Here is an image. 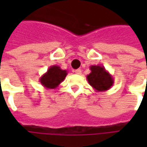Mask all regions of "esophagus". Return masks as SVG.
I'll return each mask as SVG.
<instances>
[{"instance_id":"esophagus-1","label":"esophagus","mask_w":147,"mask_h":147,"mask_svg":"<svg viewBox=\"0 0 147 147\" xmlns=\"http://www.w3.org/2000/svg\"><path fill=\"white\" fill-rule=\"evenodd\" d=\"M74 73L76 74H82V70L81 69H76V70H74Z\"/></svg>"}]
</instances>
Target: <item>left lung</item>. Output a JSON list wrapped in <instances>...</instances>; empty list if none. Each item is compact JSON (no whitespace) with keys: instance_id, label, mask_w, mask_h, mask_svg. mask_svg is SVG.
I'll return each instance as SVG.
<instances>
[{"instance_id":"1","label":"left lung","mask_w":147,"mask_h":147,"mask_svg":"<svg viewBox=\"0 0 147 147\" xmlns=\"http://www.w3.org/2000/svg\"><path fill=\"white\" fill-rule=\"evenodd\" d=\"M91 73L87 76L89 84L96 92H105L114 84V78L101 65H92Z\"/></svg>"}]
</instances>
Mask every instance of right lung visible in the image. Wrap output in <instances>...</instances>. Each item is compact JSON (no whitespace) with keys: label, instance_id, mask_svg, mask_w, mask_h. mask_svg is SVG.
<instances>
[{"label":"right lung","instance_id":"obj_1","mask_svg":"<svg viewBox=\"0 0 147 147\" xmlns=\"http://www.w3.org/2000/svg\"><path fill=\"white\" fill-rule=\"evenodd\" d=\"M67 74V70L61 69L58 65H52L40 78L39 81L45 88L55 89L64 81Z\"/></svg>","mask_w":147,"mask_h":147}]
</instances>
